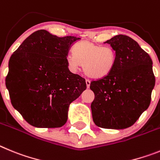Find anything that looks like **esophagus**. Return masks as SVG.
<instances>
[{"instance_id": "obj_1", "label": "esophagus", "mask_w": 160, "mask_h": 160, "mask_svg": "<svg viewBox=\"0 0 160 160\" xmlns=\"http://www.w3.org/2000/svg\"><path fill=\"white\" fill-rule=\"evenodd\" d=\"M90 83H91L90 80H86V85H87L88 88H89V87H90Z\"/></svg>"}]
</instances>
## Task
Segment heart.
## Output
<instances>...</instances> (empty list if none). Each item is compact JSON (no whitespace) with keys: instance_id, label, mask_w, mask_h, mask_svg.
Here are the masks:
<instances>
[{"instance_id":"1","label":"heart","mask_w":160,"mask_h":160,"mask_svg":"<svg viewBox=\"0 0 160 160\" xmlns=\"http://www.w3.org/2000/svg\"><path fill=\"white\" fill-rule=\"evenodd\" d=\"M116 60L114 50L107 46H101L90 41L78 43L73 48V54L66 57L68 67L71 71L77 72L80 65L88 77L102 79L112 72Z\"/></svg>"}]
</instances>
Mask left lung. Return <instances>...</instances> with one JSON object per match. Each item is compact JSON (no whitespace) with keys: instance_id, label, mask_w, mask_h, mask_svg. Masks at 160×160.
Returning <instances> with one entry per match:
<instances>
[{"instance_id":"left-lung-1","label":"left lung","mask_w":160,"mask_h":160,"mask_svg":"<svg viewBox=\"0 0 160 160\" xmlns=\"http://www.w3.org/2000/svg\"><path fill=\"white\" fill-rule=\"evenodd\" d=\"M116 53L112 72L92 81L95 94L91 104L92 119L98 127L108 129L129 128L148 109L155 78L150 56L136 41L117 35L104 42Z\"/></svg>"}]
</instances>
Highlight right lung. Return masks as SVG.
<instances>
[{
	"instance_id": "1",
	"label": "right lung",
	"mask_w": 160,
	"mask_h": 160,
	"mask_svg": "<svg viewBox=\"0 0 160 160\" xmlns=\"http://www.w3.org/2000/svg\"><path fill=\"white\" fill-rule=\"evenodd\" d=\"M79 40L38 30L10 57L5 84L11 103L32 126L62 127L70 103L87 88L85 79L72 73L66 62L70 48Z\"/></svg>"
}]
</instances>
